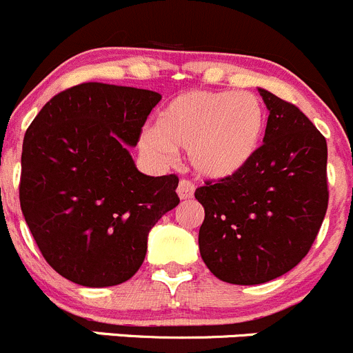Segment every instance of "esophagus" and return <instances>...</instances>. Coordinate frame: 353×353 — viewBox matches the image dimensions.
Instances as JSON below:
<instances>
[{
    "mask_svg": "<svg viewBox=\"0 0 353 353\" xmlns=\"http://www.w3.org/2000/svg\"><path fill=\"white\" fill-rule=\"evenodd\" d=\"M176 194H179L180 199H190V197L194 196V185L189 180H180Z\"/></svg>",
    "mask_w": 353,
    "mask_h": 353,
    "instance_id": "esophagus-1",
    "label": "esophagus"
}]
</instances>
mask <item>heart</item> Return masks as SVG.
<instances>
[{"label": "heart", "instance_id": "heart-1", "mask_svg": "<svg viewBox=\"0 0 353 353\" xmlns=\"http://www.w3.org/2000/svg\"><path fill=\"white\" fill-rule=\"evenodd\" d=\"M267 130V114L256 95L230 90H192L159 110L142 147L170 159L187 149L190 166L208 180L243 173L256 157Z\"/></svg>", "mask_w": 353, "mask_h": 353}]
</instances>
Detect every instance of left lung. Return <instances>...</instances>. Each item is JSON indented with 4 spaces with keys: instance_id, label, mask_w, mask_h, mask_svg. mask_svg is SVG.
<instances>
[{
    "instance_id": "8db88e82",
    "label": "left lung",
    "mask_w": 353,
    "mask_h": 353,
    "mask_svg": "<svg viewBox=\"0 0 353 353\" xmlns=\"http://www.w3.org/2000/svg\"><path fill=\"white\" fill-rule=\"evenodd\" d=\"M268 109L263 145L232 179L196 190L204 208L199 251L223 283L281 277L310 251L327 210V143L293 103L258 88Z\"/></svg>"
}]
</instances>
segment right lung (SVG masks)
Returning a JSON list of instances; mask_svg holds the SVG:
<instances>
[{
    "instance_id": "obj_1",
    "label": "right lung",
    "mask_w": 353,
    "mask_h": 353,
    "mask_svg": "<svg viewBox=\"0 0 353 353\" xmlns=\"http://www.w3.org/2000/svg\"><path fill=\"white\" fill-rule=\"evenodd\" d=\"M161 95L83 83L53 97L26 132L20 208L50 267L86 288L135 275L147 236L179 206V176H147L135 147Z\"/></svg>"
}]
</instances>
